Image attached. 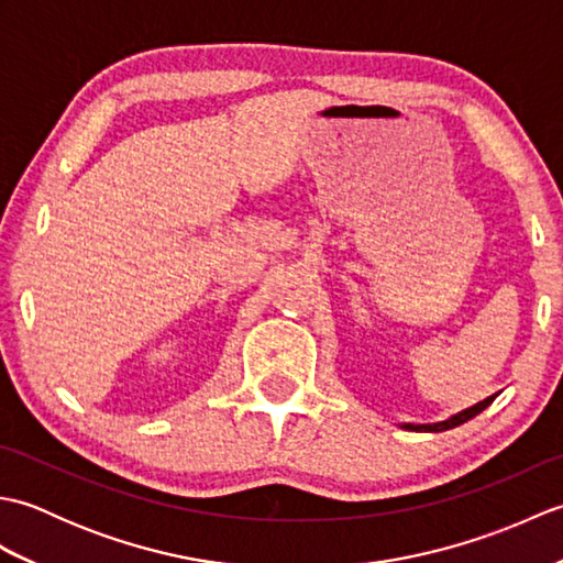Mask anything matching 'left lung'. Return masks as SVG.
<instances>
[{
  "label": "left lung",
  "mask_w": 563,
  "mask_h": 563,
  "mask_svg": "<svg viewBox=\"0 0 563 563\" xmlns=\"http://www.w3.org/2000/svg\"><path fill=\"white\" fill-rule=\"evenodd\" d=\"M496 399V394H492V397H486L484 401H479V404H474V406H470V409H464V411H460V413H454V416H450V418H445V421H438V423H401V428H406V430H418V433H440V430H450V428H454V426H462V423H466L470 421V418H474L476 413H482L488 404H492Z\"/></svg>",
  "instance_id": "1"
}]
</instances>
